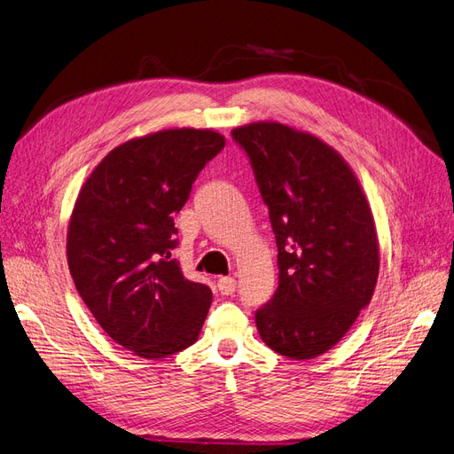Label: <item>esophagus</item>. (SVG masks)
Here are the masks:
<instances>
[{
    "label": "esophagus",
    "instance_id": "34e87169",
    "mask_svg": "<svg viewBox=\"0 0 454 454\" xmlns=\"http://www.w3.org/2000/svg\"><path fill=\"white\" fill-rule=\"evenodd\" d=\"M236 285H238V281L233 279V277H221L216 283L218 292H221L223 296H231L233 292H236Z\"/></svg>",
    "mask_w": 454,
    "mask_h": 454
}]
</instances>
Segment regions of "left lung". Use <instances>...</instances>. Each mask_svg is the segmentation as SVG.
Wrapping results in <instances>:
<instances>
[{
  "mask_svg": "<svg viewBox=\"0 0 454 454\" xmlns=\"http://www.w3.org/2000/svg\"><path fill=\"white\" fill-rule=\"evenodd\" d=\"M251 158L277 241L279 286L256 311L262 341L292 360L325 355L372 301L375 221L345 158L309 131L260 121L231 129Z\"/></svg>",
  "mask_w": 454,
  "mask_h": 454,
  "instance_id": "8db88e82",
  "label": "left lung"
}]
</instances>
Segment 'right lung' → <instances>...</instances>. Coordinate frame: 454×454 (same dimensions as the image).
Here are the masks:
<instances>
[{"instance_id":"right-lung-1","label":"right lung","mask_w":454,"mask_h":454,"mask_svg":"<svg viewBox=\"0 0 454 454\" xmlns=\"http://www.w3.org/2000/svg\"><path fill=\"white\" fill-rule=\"evenodd\" d=\"M226 139L173 128L114 147L86 177L67 226V266L82 301L113 341L166 358L198 341L213 294L188 281L175 215Z\"/></svg>"}]
</instances>
